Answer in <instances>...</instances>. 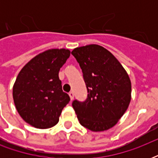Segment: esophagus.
Wrapping results in <instances>:
<instances>
[{
	"label": "esophagus",
	"mask_w": 158,
	"mask_h": 158,
	"mask_svg": "<svg viewBox=\"0 0 158 158\" xmlns=\"http://www.w3.org/2000/svg\"><path fill=\"white\" fill-rule=\"evenodd\" d=\"M69 98H70V100H73V99H74V93H73V92H69Z\"/></svg>",
	"instance_id": "obj_1"
}]
</instances>
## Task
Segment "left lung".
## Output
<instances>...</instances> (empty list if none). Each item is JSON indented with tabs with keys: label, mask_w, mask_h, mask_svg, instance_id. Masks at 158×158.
<instances>
[{
	"label": "left lung",
	"mask_w": 158,
	"mask_h": 158,
	"mask_svg": "<svg viewBox=\"0 0 158 158\" xmlns=\"http://www.w3.org/2000/svg\"><path fill=\"white\" fill-rule=\"evenodd\" d=\"M71 54L83 72L88 96L74 100L72 106L80 125L92 131L113 127L127 110L131 99V82L118 60L96 44L77 48Z\"/></svg>",
	"instance_id": "obj_1"
}]
</instances>
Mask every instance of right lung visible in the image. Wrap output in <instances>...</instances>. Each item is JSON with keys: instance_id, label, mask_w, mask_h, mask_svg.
Here are the masks:
<instances>
[{"instance_id": "add662e5", "label": "right lung", "mask_w": 158, "mask_h": 158, "mask_svg": "<svg viewBox=\"0 0 158 158\" xmlns=\"http://www.w3.org/2000/svg\"><path fill=\"white\" fill-rule=\"evenodd\" d=\"M69 55L68 49L46 51L28 61L16 78L15 105L23 120L33 127L48 129L56 125L70 101L58 75Z\"/></svg>"}]
</instances>
